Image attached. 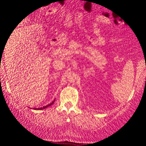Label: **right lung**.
I'll return each instance as SVG.
<instances>
[{"label": "right lung", "instance_id": "obj_1", "mask_svg": "<svg viewBox=\"0 0 146 146\" xmlns=\"http://www.w3.org/2000/svg\"><path fill=\"white\" fill-rule=\"evenodd\" d=\"M55 102V99L54 100L51 104H48V105H46V106H43L42 108H34V110H43V109H45V108H47V107H48V106H51V105H52L53 104H54V102Z\"/></svg>", "mask_w": 146, "mask_h": 146}]
</instances>
